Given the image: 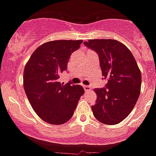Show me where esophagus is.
Returning a JSON list of instances; mask_svg holds the SVG:
<instances>
[{"instance_id":"1","label":"esophagus","mask_w":156,"mask_h":156,"mask_svg":"<svg viewBox=\"0 0 156 156\" xmlns=\"http://www.w3.org/2000/svg\"><path fill=\"white\" fill-rule=\"evenodd\" d=\"M83 88H84L85 91H88V90H91V87H90V86H89V85L83 86Z\"/></svg>"}]
</instances>
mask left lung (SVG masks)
I'll return each instance as SVG.
<instances>
[{"instance_id":"1","label":"left lung","mask_w":156,"mask_h":156,"mask_svg":"<svg viewBox=\"0 0 156 156\" xmlns=\"http://www.w3.org/2000/svg\"><path fill=\"white\" fill-rule=\"evenodd\" d=\"M99 56L105 87L95 88L97 100L91 106L98 121L116 125L129 116L139 97L142 76L132 52L114 40H90L84 42Z\"/></svg>"}]
</instances>
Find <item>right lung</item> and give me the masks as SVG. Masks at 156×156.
Listing matches in <instances>:
<instances>
[{
    "mask_svg": "<svg viewBox=\"0 0 156 156\" xmlns=\"http://www.w3.org/2000/svg\"><path fill=\"white\" fill-rule=\"evenodd\" d=\"M83 40H54L35 49L23 73V87L30 105L40 118L52 125L67 122L84 94L80 85L61 84L60 75L67 69L71 54Z\"/></svg>",
    "mask_w": 156,
    "mask_h": 156,
    "instance_id": "add662e5",
    "label": "right lung"
}]
</instances>
